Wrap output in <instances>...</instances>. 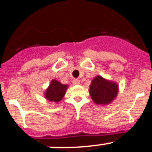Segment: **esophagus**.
<instances>
[{"label": "esophagus", "instance_id": "esophagus-1", "mask_svg": "<svg viewBox=\"0 0 152 152\" xmlns=\"http://www.w3.org/2000/svg\"><path fill=\"white\" fill-rule=\"evenodd\" d=\"M72 83H73V84H75V85H79V84H80V80H78V79H74Z\"/></svg>", "mask_w": 152, "mask_h": 152}]
</instances>
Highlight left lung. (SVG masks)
Here are the masks:
<instances>
[{
    "instance_id": "obj_1",
    "label": "left lung",
    "mask_w": 152,
    "mask_h": 152,
    "mask_svg": "<svg viewBox=\"0 0 152 152\" xmlns=\"http://www.w3.org/2000/svg\"><path fill=\"white\" fill-rule=\"evenodd\" d=\"M118 85L115 82L110 81L102 76H96L91 81L90 94L96 105H108L116 98Z\"/></svg>"
}]
</instances>
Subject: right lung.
I'll return each mask as SVG.
<instances>
[{
    "mask_svg": "<svg viewBox=\"0 0 152 152\" xmlns=\"http://www.w3.org/2000/svg\"><path fill=\"white\" fill-rule=\"evenodd\" d=\"M68 85L62 84L56 80H52L48 88L46 90L44 96L47 100L58 103L62 99L66 92Z\"/></svg>",
    "mask_w": 152,
    "mask_h": 152,
    "instance_id": "1",
    "label": "right lung"
}]
</instances>
